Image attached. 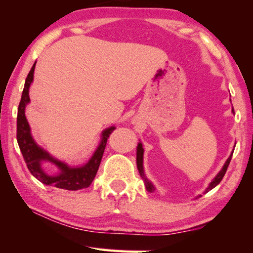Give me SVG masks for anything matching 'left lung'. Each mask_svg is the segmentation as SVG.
Segmentation results:
<instances>
[{"instance_id": "obj_1", "label": "left lung", "mask_w": 253, "mask_h": 253, "mask_svg": "<svg viewBox=\"0 0 253 253\" xmlns=\"http://www.w3.org/2000/svg\"><path fill=\"white\" fill-rule=\"evenodd\" d=\"M232 112H233V113H234V110H233V109H232ZM143 152H144V150H143L142 143H141V142H138V147H136V167H138L139 173H140V176H141V178H142L143 181H144V185H146V188H147L148 192H149V193H154L155 190H156V187L154 186V184H152L151 181L148 179V178L146 177V175H144V169H143ZM232 155H233V151L231 152L230 157L226 159L225 164L223 165V167H222L221 170L217 172V175L213 178L212 181H211L210 185L208 186V188H206V189L204 190V194L210 192V190L213 189L214 187H216V186L221 183L222 178L224 177L225 172H226V169H227V167H229V165H230ZM200 196H202V195H198L197 197H200ZM197 197H196V198H197Z\"/></svg>"}]
</instances>
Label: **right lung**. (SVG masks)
Listing matches in <instances>:
<instances>
[{"label":"right lung","mask_w":253,"mask_h":253,"mask_svg":"<svg viewBox=\"0 0 253 253\" xmlns=\"http://www.w3.org/2000/svg\"><path fill=\"white\" fill-rule=\"evenodd\" d=\"M36 63L33 64L26 78L21 101H20L18 109V118H16V140H18V144L27 167L32 175L44 185L66 190H78L88 187L96 176L103 154H104L107 139L115 129V126H110L103 130L101 141H99L96 150L94 151L93 156L90 157L87 163L82 166H69L65 161L55 158L42 147H40L33 139L30 126L26 118V107L30 103L29 89L33 82ZM44 162H50L56 165L60 171L55 175L45 173L42 167Z\"/></svg>","instance_id":"add662e5"}]
</instances>
